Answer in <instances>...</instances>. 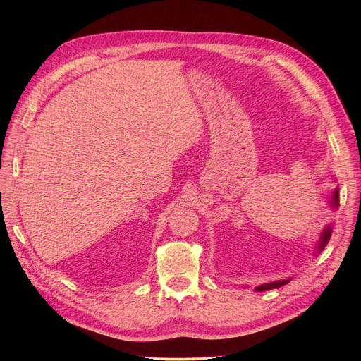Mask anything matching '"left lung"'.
<instances>
[{
	"mask_svg": "<svg viewBox=\"0 0 361 361\" xmlns=\"http://www.w3.org/2000/svg\"><path fill=\"white\" fill-rule=\"evenodd\" d=\"M329 203H331V206H332V207H338V206H339V193H338V190H335V192H334V195H332V200H331ZM331 233H332L331 226H326V228L324 230V233H322L320 243H319V245H317V250H319V252H320L322 249H324L325 245H326L328 240L331 238ZM288 282H290L288 279H282V281H275V282H271V283H263V286L256 287V291H268V290L279 288V287H282V286H286V283H288Z\"/></svg>",
	"mask_w": 361,
	"mask_h": 361,
	"instance_id": "obj_1",
	"label": "left lung"
}]
</instances>
